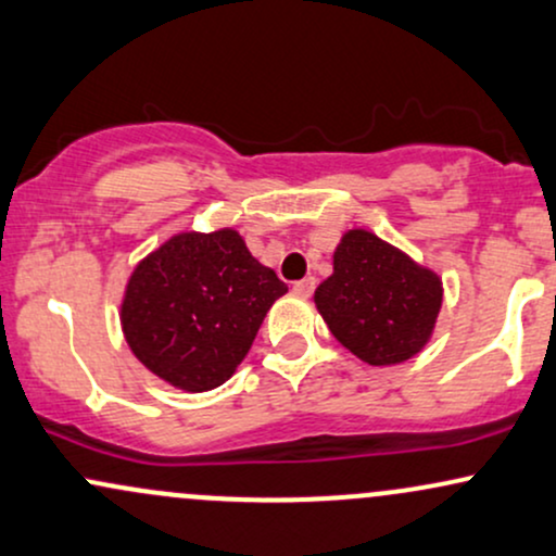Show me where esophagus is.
Listing matches in <instances>:
<instances>
[{
  "mask_svg": "<svg viewBox=\"0 0 556 556\" xmlns=\"http://www.w3.org/2000/svg\"><path fill=\"white\" fill-rule=\"evenodd\" d=\"M315 286H317V278H312V276L304 280H296V283H293V293H296V296H312Z\"/></svg>",
  "mask_w": 556,
  "mask_h": 556,
  "instance_id": "obj_1",
  "label": "esophagus"
}]
</instances>
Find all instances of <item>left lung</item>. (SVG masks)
<instances>
[{
  "instance_id": "left-lung-1",
  "label": "left lung",
  "mask_w": 556,
  "mask_h": 556,
  "mask_svg": "<svg viewBox=\"0 0 556 556\" xmlns=\"http://www.w3.org/2000/svg\"><path fill=\"white\" fill-rule=\"evenodd\" d=\"M315 304L351 354L371 367H390L427 345L442 306V280L356 228L332 254V276L317 286Z\"/></svg>"
}]
</instances>
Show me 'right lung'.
<instances>
[{
  "instance_id": "right-lung-1",
  "label": "right lung",
  "mask_w": 556,
  "mask_h": 556,
  "mask_svg": "<svg viewBox=\"0 0 556 556\" xmlns=\"http://www.w3.org/2000/svg\"><path fill=\"white\" fill-rule=\"evenodd\" d=\"M286 291L231 228L179 233L135 267L122 302L124 338L161 380L205 393L233 375Z\"/></svg>"
}]
</instances>
